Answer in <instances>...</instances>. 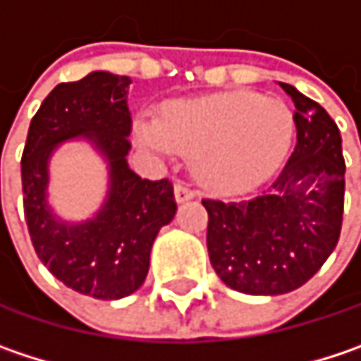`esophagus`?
<instances>
[{"mask_svg":"<svg viewBox=\"0 0 361 361\" xmlns=\"http://www.w3.org/2000/svg\"><path fill=\"white\" fill-rule=\"evenodd\" d=\"M195 197L193 189H189L187 185H183V183H178L176 187H174V199H176V203H185V201H191Z\"/></svg>","mask_w":361,"mask_h":361,"instance_id":"34e87169","label":"esophagus"}]
</instances>
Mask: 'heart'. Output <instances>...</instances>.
<instances>
[{
  "instance_id": "heart-1",
  "label": "heart",
  "mask_w": 361,
  "mask_h": 361,
  "mask_svg": "<svg viewBox=\"0 0 361 361\" xmlns=\"http://www.w3.org/2000/svg\"><path fill=\"white\" fill-rule=\"evenodd\" d=\"M140 142L195 160L197 178L212 191L240 195L261 185L283 162L294 116L277 98L219 92L168 104L158 123H143Z\"/></svg>"
}]
</instances>
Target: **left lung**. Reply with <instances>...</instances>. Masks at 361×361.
<instances>
[{"instance_id": "obj_1", "label": "left lung", "mask_w": 361, "mask_h": 361, "mask_svg": "<svg viewBox=\"0 0 361 361\" xmlns=\"http://www.w3.org/2000/svg\"><path fill=\"white\" fill-rule=\"evenodd\" d=\"M298 143L263 195L224 203L203 199L212 267L232 290L279 296L304 286L335 250L345 195V160L335 121L290 84Z\"/></svg>"}]
</instances>
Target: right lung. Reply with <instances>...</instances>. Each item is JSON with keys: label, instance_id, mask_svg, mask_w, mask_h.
Returning <instances> with one entry per match:
<instances>
[{"label": "right lung", "instance_id": "add662e5", "mask_svg": "<svg viewBox=\"0 0 361 361\" xmlns=\"http://www.w3.org/2000/svg\"><path fill=\"white\" fill-rule=\"evenodd\" d=\"M129 86L131 78L109 71L55 86L30 121L22 154L24 214L39 259L67 288L96 300L142 288L152 245L176 214L172 183L142 178L127 164ZM71 139L90 142L109 170L107 197L84 222H65L48 205L50 158Z\"/></svg>", "mask_w": 361, "mask_h": 361}]
</instances>
